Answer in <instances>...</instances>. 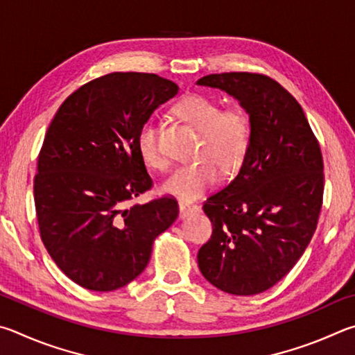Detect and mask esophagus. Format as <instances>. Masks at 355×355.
<instances>
[{"label": "esophagus", "instance_id": "34e87169", "mask_svg": "<svg viewBox=\"0 0 355 355\" xmlns=\"http://www.w3.org/2000/svg\"><path fill=\"white\" fill-rule=\"evenodd\" d=\"M198 210H200V207L195 206V204H189L184 201L179 202V216H181V218H187L189 215L196 214Z\"/></svg>", "mask_w": 355, "mask_h": 355}]
</instances>
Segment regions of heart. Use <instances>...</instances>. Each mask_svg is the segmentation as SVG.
<instances>
[{"mask_svg": "<svg viewBox=\"0 0 355 355\" xmlns=\"http://www.w3.org/2000/svg\"><path fill=\"white\" fill-rule=\"evenodd\" d=\"M176 114L202 135L198 151L200 162L181 165L168 176L164 193L193 201L220 181V168L234 171L243 162L251 140V123L240 107H227L204 95H190L176 105ZM137 149L141 160L154 170H165L168 159L162 151L159 129L146 121L137 135Z\"/></svg>", "mask_w": 355, "mask_h": 355, "instance_id": "heart-1", "label": "heart"}]
</instances>
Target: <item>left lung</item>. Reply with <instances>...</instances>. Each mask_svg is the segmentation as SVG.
<instances>
[{
	"label": "left lung",
	"instance_id": "left-lung-1",
	"mask_svg": "<svg viewBox=\"0 0 355 355\" xmlns=\"http://www.w3.org/2000/svg\"><path fill=\"white\" fill-rule=\"evenodd\" d=\"M196 84L239 99L251 123L239 174L202 206L214 231L198 266L226 293H262L288 275L318 225L324 191L318 140L300 103L265 74H209Z\"/></svg>",
	"mask_w": 355,
	"mask_h": 355
}]
</instances>
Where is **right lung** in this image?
I'll return each instance as SVG.
<instances>
[{"mask_svg":"<svg viewBox=\"0 0 355 355\" xmlns=\"http://www.w3.org/2000/svg\"><path fill=\"white\" fill-rule=\"evenodd\" d=\"M178 90L157 74L110 73L71 93L49 124L34 178L37 221L48 254L80 287L134 281L178 218L171 196L128 206L153 187L139 130Z\"/></svg>","mask_w":355,"mask_h":355,"instance_id":"obj_1","label":"right lung"}]
</instances>
